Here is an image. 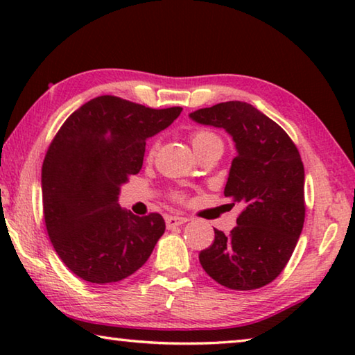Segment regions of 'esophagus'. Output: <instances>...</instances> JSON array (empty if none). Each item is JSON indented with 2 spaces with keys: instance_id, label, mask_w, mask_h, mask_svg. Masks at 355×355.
<instances>
[{
  "instance_id": "esophagus-1",
  "label": "esophagus",
  "mask_w": 355,
  "mask_h": 355,
  "mask_svg": "<svg viewBox=\"0 0 355 355\" xmlns=\"http://www.w3.org/2000/svg\"><path fill=\"white\" fill-rule=\"evenodd\" d=\"M186 222H188V218H183V216H166L167 228L183 225V224H186Z\"/></svg>"
}]
</instances>
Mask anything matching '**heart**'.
Wrapping results in <instances>:
<instances>
[{"label":"heart","mask_w":355,"mask_h":355,"mask_svg":"<svg viewBox=\"0 0 355 355\" xmlns=\"http://www.w3.org/2000/svg\"><path fill=\"white\" fill-rule=\"evenodd\" d=\"M213 141H220V139L214 133H211V131H196V133L191 136V144L194 150Z\"/></svg>","instance_id":"obj_1"}]
</instances>
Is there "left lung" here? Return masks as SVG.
Returning <instances> with one entry per match:
<instances>
[{
  "mask_svg": "<svg viewBox=\"0 0 355 355\" xmlns=\"http://www.w3.org/2000/svg\"><path fill=\"white\" fill-rule=\"evenodd\" d=\"M200 125L222 128L235 142L225 197L241 203L236 227L202 250V268L230 290L271 284L284 271L304 227V164L296 146L274 120L245 101H225L189 114Z\"/></svg>",
  "mask_w": 355,
  "mask_h": 355,
  "instance_id": "8db88e82",
  "label": "left lung"
}]
</instances>
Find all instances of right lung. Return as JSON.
I'll return each mask as SVG.
<instances>
[{"instance_id":"1","label":"right lung","mask_w":355,"mask_h":355,"mask_svg":"<svg viewBox=\"0 0 355 355\" xmlns=\"http://www.w3.org/2000/svg\"><path fill=\"white\" fill-rule=\"evenodd\" d=\"M182 111L101 95L58 131L42 166L44 218L53 248L80 279L112 284L152 255L166 230L163 216L139 218L120 207V186L141 171L148 137Z\"/></svg>"}]
</instances>
